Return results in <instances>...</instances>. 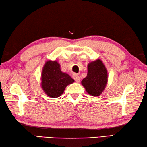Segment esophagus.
Wrapping results in <instances>:
<instances>
[{"instance_id":"esophagus-1","label":"esophagus","mask_w":147,"mask_h":147,"mask_svg":"<svg viewBox=\"0 0 147 147\" xmlns=\"http://www.w3.org/2000/svg\"><path fill=\"white\" fill-rule=\"evenodd\" d=\"M73 77L74 80H75V82H77V83L80 82V76H78V74H73Z\"/></svg>"}]
</instances>
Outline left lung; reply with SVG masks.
<instances>
[{
	"label": "left lung",
	"instance_id": "left-lung-1",
	"mask_svg": "<svg viewBox=\"0 0 147 147\" xmlns=\"http://www.w3.org/2000/svg\"><path fill=\"white\" fill-rule=\"evenodd\" d=\"M107 80V69L102 61L97 59L88 64L87 76L82 81V84L88 94L96 96L104 91Z\"/></svg>",
	"mask_w": 147,
	"mask_h": 147
}]
</instances>
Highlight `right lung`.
Listing matches in <instances>:
<instances>
[{"label":"right lung","instance_id":"right-lung-1","mask_svg":"<svg viewBox=\"0 0 147 147\" xmlns=\"http://www.w3.org/2000/svg\"><path fill=\"white\" fill-rule=\"evenodd\" d=\"M42 88L51 98H57L64 93L67 85L74 80L69 74L62 73L57 61L46 62L42 73Z\"/></svg>","mask_w":147,"mask_h":147}]
</instances>
